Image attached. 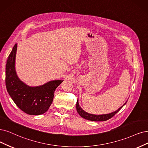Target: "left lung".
Here are the masks:
<instances>
[{
  "label": "left lung",
  "instance_id": "1",
  "mask_svg": "<svg viewBox=\"0 0 148 148\" xmlns=\"http://www.w3.org/2000/svg\"><path fill=\"white\" fill-rule=\"evenodd\" d=\"M126 102H125L122 107L118 108V110H116L115 112H113L112 113H108V114H99V115H97V114H90L85 112L83 109L80 107L78 100L77 101V103H76V109H77V112L80 114V116L85 118V119L90 120V121H107V120L112 118L114 114L117 113L120 110H121V108L125 104V103H126Z\"/></svg>",
  "mask_w": 148,
  "mask_h": 148
}]
</instances>
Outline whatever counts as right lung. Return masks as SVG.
Listing matches in <instances>:
<instances>
[{"mask_svg": "<svg viewBox=\"0 0 148 148\" xmlns=\"http://www.w3.org/2000/svg\"><path fill=\"white\" fill-rule=\"evenodd\" d=\"M17 44L8 57L5 70V85L9 95L21 110L31 115L46 112L53 101L56 89L63 80H52L39 86H29L21 81L15 71Z\"/></svg>", "mask_w": 148, "mask_h": 148, "instance_id": "obj_1", "label": "right lung"}]
</instances>
